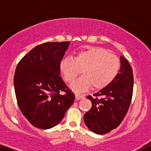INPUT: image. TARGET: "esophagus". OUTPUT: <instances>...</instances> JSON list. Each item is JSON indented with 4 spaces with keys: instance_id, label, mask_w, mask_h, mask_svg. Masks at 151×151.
I'll return each instance as SVG.
<instances>
[{
    "instance_id": "34e87169",
    "label": "esophagus",
    "mask_w": 151,
    "mask_h": 151,
    "mask_svg": "<svg viewBox=\"0 0 151 151\" xmlns=\"http://www.w3.org/2000/svg\"><path fill=\"white\" fill-rule=\"evenodd\" d=\"M84 97L83 94L78 93V92H76L75 93V98L77 100H81V99H83Z\"/></svg>"
}]
</instances>
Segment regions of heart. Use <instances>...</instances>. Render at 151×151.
<instances>
[{
    "label": "heart",
    "mask_w": 151,
    "mask_h": 151,
    "mask_svg": "<svg viewBox=\"0 0 151 151\" xmlns=\"http://www.w3.org/2000/svg\"><path fill=\"white\" fill-rule=\"evenodd\" d=\"M120 66L119 58L108 50L90 47L77 52L73 59H63L59 69L64 81L68 83L77 78L82 70L83 76L71 85L73 90L84 91L92 87L94 90H101L115 80Z\"/></svg>",
    "instance_id": "b5f03b06"
}]
</instances>
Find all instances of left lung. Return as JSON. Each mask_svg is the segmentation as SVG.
<instances>
[{
	"mask_svg": "<svg viewBox=\"0 0 151 151\" xmlns=\"http://www.w3.org/2000/svg\"><path fill=\"white\" fill-rule=\"evenodd\" d=\"M120 64V72L110 85L94 94V97H87L92 107L84 114V121L96 134L103 135L118 127L130 107L133 91L132 69L122 56Z\"/></svg>",
	"mask_w": 151,
	"mask_h": 151,
	"instance_id": "8db88e82",
	"label": "left lung"
}]
</instances>
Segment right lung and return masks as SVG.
<instances>
[{
    "label": "right lung",
    "mask_w": 151,
    "mask_h": 151,
    "mask_svg": "<svg viewBox=\"0 0 151 151\" xmlns=\"http://www.w3.org/2000/svg\"><path fill=\"white\" fill-rule=\"evenodd\" d=\"M69 43L36 46L16 67L14 83L18 105L30 123L38 128L57 125L74 102V94L59 75V64Z\"/></svg>",
    "instance_id": "obj_1"
}]
</instances>
